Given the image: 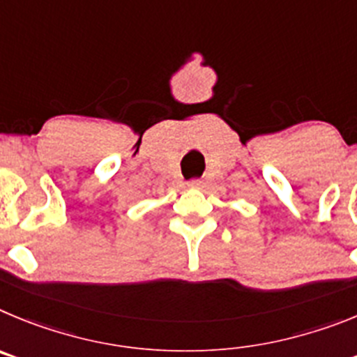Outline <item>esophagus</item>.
Masks as SVG:
<instances>
[{
    "instance_id": "esophagus-1",
    "label": "esophagus",
    "mask_w": 357,
    "mask_h": 357,
    "mask_svg": "<svg viewBox=\"0 0 357 357\" xmlns=\"http://www.w3.org/2000/svg\"><path fill=\"white\" fill-rule=\"evenodd\" d=\"M186 185L190 186V188H201L202 181H199V179H192V181H188Z\"/></svg>"
}]
</instances>
